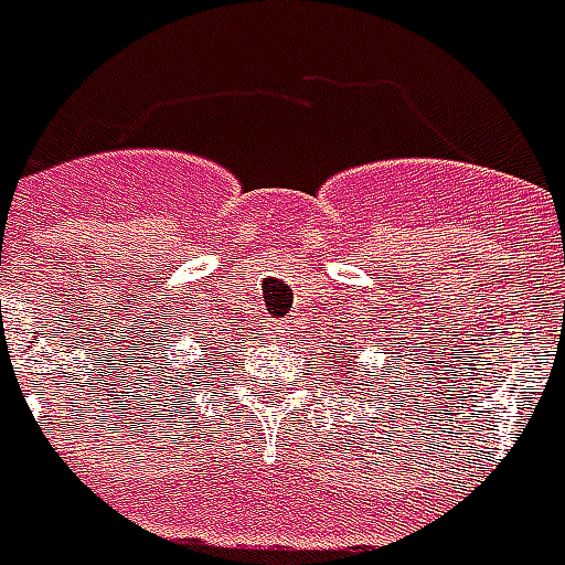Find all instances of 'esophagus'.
<instances>
[{
  "label": "esophagus",
  "instance_id": "1",
  "mask_svg": "<svg viewBox=\"0 0 565 565\" xmlns=\"http://www.w3.org/2000/svg\"><path fill=\"white\" fill-rule=\"evenodd\" d=\"M269 332H271V339H284V335L290 332V320H278V323H271Z\"/></svg>",
  "mask_w": 565,
  "mask_h": 565
}]
</instances>
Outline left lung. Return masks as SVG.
<instances>
[{"label":"left lung","instance_id":"1","mask_svg":"<svg viewBox=\"0 0 565 565\" xmlns=\"http://www.w3.org/2000/svg\"><path fill=\"white\" fill-rule=\"evenodd\" d=\"M348 363H351V360H348V351H344L339 342H332L330 348H327V369H330V375L335 384H348V379H351V384H360V381H363V379H354L356 366H354V375L348 372ZM369 387H372V384L366 381V391Z\"/></svg>","mask_w":565,"mask_h":565}]
</instances>
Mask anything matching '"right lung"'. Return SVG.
Returning a JSON list of instances; mask_svg holds the SVG:
<instances>
[{"mask_svg": "<svg viewBox=\"0 0 565 565\" xmlns=\"http://www.w3.org/2000/svg\"><path fill=\"white\" fill-rule=\"evenodd\" d=\"M196 381H199V379H196Z\"/></svg>", "mask_w": 565, "mask_h": 565, "instance_id": "1", "label": "right lung"}]
</instances>
